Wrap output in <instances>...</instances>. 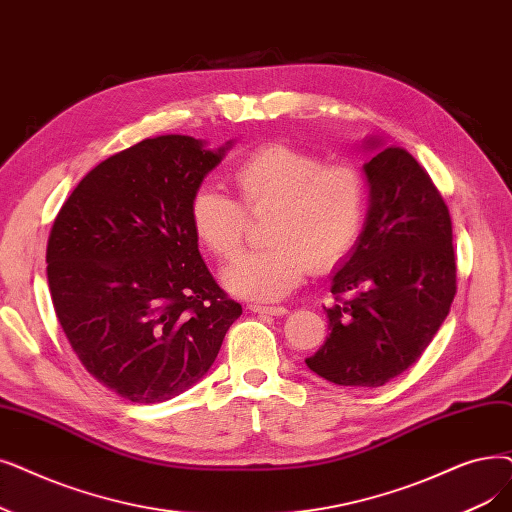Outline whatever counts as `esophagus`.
Instances as JSON below:
<instances>
[{
    "instance_id": "obj_1",
    "label": "esophagus",
    "mask_w": 512,
    "mask_h": 512,
    "mask_svg": "<svg viewBox=\"0 0 512 512\" xmlns=\"http://www.w3.org/2000/svg\"><path fill=\"white\" fill-rule=\"evenodd\" d=\"M253 314H265V316H284V314H288V309L286 307H282V305H274V307H265V305H251L249 307Z\"/></svg>"
}]
</instances>
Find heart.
<instances>
[{"instance_id": "b5f03b06", "label": "heart", "mask_w": 512, "mask_h": 512, "mask_svg": "<svg viewBox=\"0 0 512 512\" xmlns=\"http://www.w3.org/2000/svg\"><path fill=\"white\" fill-rule=\"evenodd\" d=\"M232 180L240 201L205 184L190 198V219L198 240L217 259L232 261L249 234L246 211L255 217L272 213L265 230L272 247L242 257L224 274L236 297L284 299L303 282L309 265L318 272L332 268L362 236L368 180L355 165H324L314 152L270 142L249 152Z\"/></svg>"}]
</instances>
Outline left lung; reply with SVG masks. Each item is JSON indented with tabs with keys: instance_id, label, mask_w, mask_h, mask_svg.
I'll list each match as a JSON object with an SVG mask.
<instances>
[{
	"instance_id": "8db88e82",
	"label": "left lung",
	"mask_w": 512,
	"mask_h": 512,
	"mask_svg": "<svg viewBox=\"0 0 512 512\" xmlns=\"http://www.w3.org/2000/svg\"><path fill=\"white\" fill-rule=\"evenodd\" d=\"M364 173L366 226L332 276L335 303L324 307L330 335L305 360L343 387H381L416 364L456 295L452 219L429 173L395 146Z\"/></svg>"
}]
</instances>
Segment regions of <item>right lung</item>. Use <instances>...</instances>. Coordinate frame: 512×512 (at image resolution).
Instances as JSON below:
<instances>
[{
	"instance_id": "1",
	"label": "right lung",
	"mask_w": 512,
	"mask_h": 512,
	"mask_svg": "<svg viewBox=\"0 0 512 512\" xmlns=\"http://www.w3.org/2000/svg\"><path fill=\"white\" fill-rule=\"evenodd\" d=\"M226 148L157 136L102 161L48 238L56 318L83 368L133 404L201 381L242 305L198 251L190 198Z\"/></svg>"
}]
</instances>
